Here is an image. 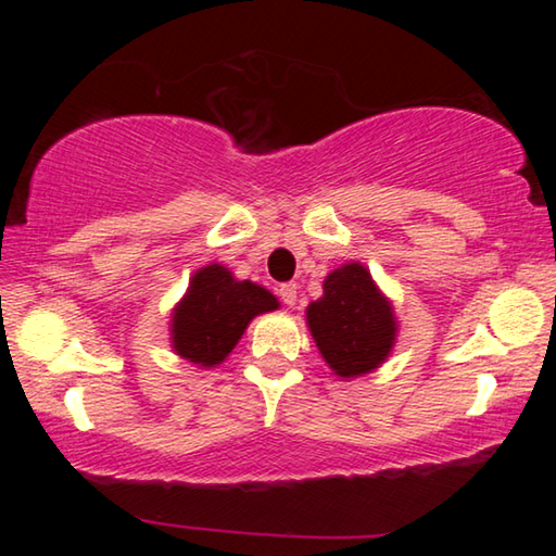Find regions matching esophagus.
I'll return each mask as SVG.
<instances>
[{
    "mask_svg": "<svg viewBox=\"0 0 556 556\" xmlns=\"http://www.w3.org/2000/svg\"><path fill=\"white\" fill-rule=\"evenodd\" d=\"M277 294H279V299L285 301L287 306H294L296 304V285H291V281H287V285H279V289H277Z\"/></svg>",
    "mask_w": 556,
    "mask_h": 556,
    "instance_id": "34e87169",
    "label": "esophagus"
}]
</instances>
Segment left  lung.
<instances>
[{
	"label": "left lung",
	"instance_id": "left-lung-1",
	"mask_svg": "<svg viewBox=\"0 0 556 556\" xmlns=\"http://www.w3.org/2000/svg\"><path fill=\"white\" fill-rule=\"evenodd\" d=\"M306 318L318 351L341 378L378 368L397 333L390 301L357 262L326 277L324 296L308 304Z\"/></svg>",
	"mask_w": 556,
	"mask_h": 556
}]
</instances>
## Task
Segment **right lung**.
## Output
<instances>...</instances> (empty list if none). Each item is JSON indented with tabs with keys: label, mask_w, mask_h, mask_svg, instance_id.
<instances>
[{
	"label": "right lung",
	"mask_w": 556,
	"mask_h": 556,
	"mask_svg": "<svg viewBox=\"0 0 556 556\" xmlns=\"http://www.w3.org/2000/svg\"><path fill=\"white\" fill-rule=\"evenodd\" d=\"M277 299L252 281H235L228 269L208 265L191 279L188 294L174 312L172 341L186 361L223 363L257 314L275 312Z\"/></svg>",
	"instance_id": "right-lung-1"
}]
</instances>
